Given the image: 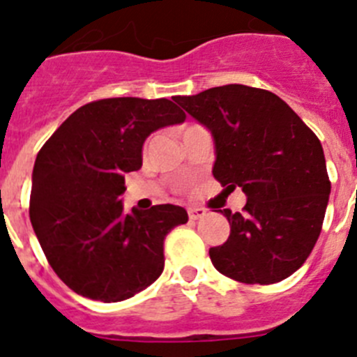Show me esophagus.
Segmentation results:
<instances>
[{"mask_svg":"<svg viewBox=\"0 0 357 357\" xmlns=\"http://www.w3.org/2000/svg\"><path fill=\"white\" fill-rule=\"evenodd\" d=\"M207 211L204 209V207H189L188 209V214H189V220H200V218L206 216Z\"/></svg>","mask_w":357,"mask_h":357,"instance_id":"obj_1","label":"esophagus"}]
</instances>
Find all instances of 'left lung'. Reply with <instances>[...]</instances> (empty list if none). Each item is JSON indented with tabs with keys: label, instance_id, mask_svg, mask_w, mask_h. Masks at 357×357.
I'll use <instances>...</instances> for the list:
<instances>
[{
	"label": "left lung",
	"instance_id": "1",
	"mask_svg": "<svg viewBox=\"0 0 357 357\" xmlns=\"http://www.w3.org/2000/svg\"><path fill=\"white\" fill-rule=\"evenodd\" d=\"M213 135V175L229 193L247 195L243 213L220 211L230 223L214 268L245 284H273L304 264L320 236L331 195L324 148L277 94L229 84L178 96Z\"/></svg>",
	"mask_w": 357,
	"mask_h": 357
}]
</instances>
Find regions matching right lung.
<instances>
[{"mask_svg":"<svg viewBox=\"0 0 357 357\" xmlns=\"http://www.w3.org/2000/svg\"><path fill=\"white\" fill-rule=\"evenodd\" d=\"M172 100L107 98L75 110L37 153L30 220L55 273L75 293L119 302L155 282L164 238L188 222L162 204L123 213L125 173L143 166L151 132L184 123Z\"/></svg>","mask_w":357,"mask_h":357,"instance_id":"right-lung-1","label":"right lung"}]
</instances>
